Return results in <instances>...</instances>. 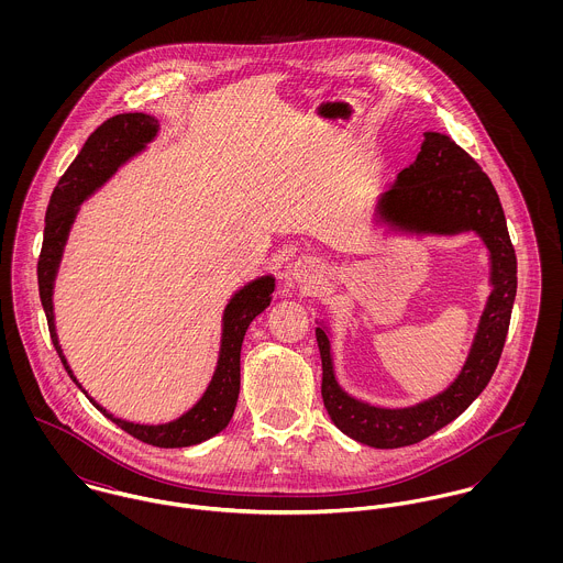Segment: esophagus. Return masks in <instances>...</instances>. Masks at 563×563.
<instances>
[{
    "label": "esophagus",
    "instance_id": "obj_1",
    "mask_svg": "<svg viewBox=\"0 0 563 563\" xmlns=\"http://www.w3.org/2000/svg\"><path fill=\"white\" fill-rule=\"evenodd\" d=\"M292 271H295V277H297L299 282H308V279H312V275L317 273V264H314L312 260H299Z\"/></svg>",
    "mask_w": 563,
    "mask_h": 563
}]
</instances>
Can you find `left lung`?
Returning <instances> with one entry per match:
<instances>
[{"mask_svg":"<svg viewBox=\"0 0 563 563\" xmlns=\"http://www.w3.org/2000/svg\"><path fill=\"white\" fill-rule=\"evenodd\" d=\"M375 212L379 221L401 232L440 236L475 232L487 246L492 264V292L468 360L457 379L427 401L388 409L346 395L333 375L329 335L317 327L322 402L333 424L362 444L399 449L429 438L455 420L492 379L516 299V251L489 177L451 136L440 132H424L416 161L402 168L393 188L379 197Z\"/></svg>","mask_w":563,"mask_h":563,"instance_id":"8db88e82","label":"left lung"}]
</instances>
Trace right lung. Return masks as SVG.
I'll return each mask as SVG.
<instances>
[{"label": "right lung", "mask_w": 563, "mask_h": 563, "mask_svg": "<svg viewBox=\"0 0 563 563\" xmlns=\"http://www.w3.org/2000/svg\"><path fill=\"white\" fill-rule=\"evenodd\" d=\"M156 134H158V121L143 112H125L103 121L88 136L78 158L71 162V166L60 177L47 206L45 234H43V246H41L38 266H36L38 295H41V303L49 324L52 342L65 364V371L76 384L78 379L74 377L63 355V349L58 344L56 324H54V303H52L54 279L58 273L63 249L69 236V230L76 221V214L80 210L81 201L88 199L101 184H106L123 162L143 152L145 145L154 141ZM273 290H275L273 275H264L249 282L230 299L223 314V335H221V351H219V364H217L214 377L208 390L203 393V397L195 402V407L181 413L177 420H170L164 424H136L130 420H121L108 413L99 402L92 401L86 395V390L81 393L114 424H119L123 431H128L136 440L152 446L181 449L217 435L232 420L236 401H239L242 338L251 321L271 306ZM78 388H81L80 384Z\"/></svg>", "instance_id": "right-lung-1"}]
</instances>
